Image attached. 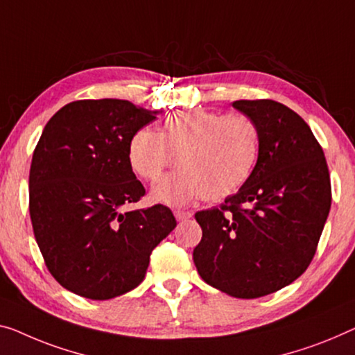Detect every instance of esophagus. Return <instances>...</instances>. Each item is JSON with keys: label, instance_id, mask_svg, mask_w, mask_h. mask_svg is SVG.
I'll return each instance as SVG.
<instances>
[{"label": "esophagus", "instance_id": "esophagus-1", "mask_svg": "<svg viewBox=\"0 0 355 355\" xmlns=\"http://www.w3.org/2000/svg\"><path fill=\"white\" fill-rule=\"evenodd\" d=\"M173 215H175V218H177L178 221L187 220V218H191V216H193L191 211H184V210H175V211H173Z\"/></svg>", "mask_w": 355, "mask_h": 355}]
</instances>
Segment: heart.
I'll return each mask as SVG.
<instances>
[{"mask_svg": "<svg viewBox=\"0 0 355 355\" xmlns=\"http://www.w3.org/2000/svg\"><path fill=\"white\" fill-rule=\"evenodd\" d=\"M180 167L153 189L156 202L184 205L199 196L221 200L247 182L258 157V130L244 114L184 110L168 116L161 132L139 129L130 137L127 159L146 182L159 180L175 161Z\"/></svg>", "mask_w": 355, "mask_h": 355, "instance_id": "1", "label": "heart"}]
</instances>
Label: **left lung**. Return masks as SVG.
<instances>
[{"label":"left lung","instance_id":"left-lung-1","mask_svg":"<svg viewBox=\"0 0 355 355\" xmlns=\"http://www.w3.org/2000/svg\"><path fill=\"white\" fill-rule=\"evenodd\" d=\"M255 124L258 159L221 207L196 220L202 239L193 260L211 287L260 298L298 279L313 260L331 205L324 151L303 118L274 100H236Z\"/></svg>","mask_w":355,"mask_h":355}]
</instances>
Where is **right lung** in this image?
Masks as SVG:
<instances>
[{
  "mask_svg": "<svg viewBox=\"0 0 355 355\" xmlns=\"http://www.w3.org/2000/svg\"><path fill=\"white\" fill-rule=\"evenodd\" d=\"M157 113L127 100H78L52 116L35 148L36 242L57 282L84 298L110 300L139 287L151 252L177 226L161 204L121 211L145 196L127 146Z\"/></svg>",
  "mask_w": 355,
  "mask_h": 355,
  "instance_id": "add662e5",
  "label": "right lung"
}]
</instances>
